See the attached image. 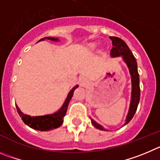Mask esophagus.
Wrapping results in <instances>:
<instances>
[{
	"instance_id": "34e87169",
	"label": "esophagus",
	"mask_w": 160,
	"mask_h": 160,
	"mask_svg": "<svg viewBox=\"0 0 160 160\" xmlns=\"http://www.w3.org/2000/svg\"><path fill=\"white\" fill-rule=\"evenodd\" d=\"M80 84H81V85H85L86 83H87V82H88V80H87V78H86V77H81V78L80 79Z\"/></svg>"
}]
</instances>
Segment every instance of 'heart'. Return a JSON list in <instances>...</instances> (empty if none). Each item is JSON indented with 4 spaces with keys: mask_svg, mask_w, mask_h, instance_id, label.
I'll return each instance as SVG.
<instances>
[{
    "mask_svg": "<svg viewBox=\"0 0 160 160\" xmlns=\"http://www.w3.org/2000/svg\"><path fill=\"white\" fill-rule=\"evenodd\" d=\"M95 48H96V44H90V45L88 46V48H89V49H91V50L95 49Z\"/></svg>",
    "mask_w": 160,
    "mask_h": 160,
    "instance_id": "1",
    "label": "heart"
}]
</instances>
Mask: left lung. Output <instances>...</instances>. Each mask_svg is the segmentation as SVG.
Returning <instances> with one entry per match:
<instances>
[{
  "label": "left lung",
  "mask_w": 160,
  "mask_h": 160,
  "mask_svg": "<svg viewBox=\"0 0 160 160\" xmlns=\"http://www.w3.org/2000/svg\"><path fill=\"white\" fill-rule=\"evenodd\" d=\"M110 39L112 41V48L111 49L110 55L112 56V57H121L122 56L123 61L128 65L129 72H130L131 77H132V98H131L128 114L127 116L126 122L124 123V125H126L127 123H128L131 121V119L133 118L134 115L136 113L139 102V98H140L139 76L138 73L137 63H136V58L132 54V51L128 48V46L127 45L126 43L122 39L116 37H110ZM90 119L91 122L95 128L102 131H106V129L103 128L101 125L96 123L91 117Z\"/></svg>",
  "instance_id": "obj_1"
}]
</instances>
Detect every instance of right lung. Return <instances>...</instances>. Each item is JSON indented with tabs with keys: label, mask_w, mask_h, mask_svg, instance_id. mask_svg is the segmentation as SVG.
<instances>
[{
	"label": "right lung",
	"mask_w": 160,
	"mask_h": 160,
	"mask_svg": "<svg viewBox=\"0 0 160 160\" xmlns=\"http://www.w3.org/2000/svg\"><path fill=\"white\" fill-rule=\"evenodd\" d=\"M45 39L51 40L52 41H58V39L57 38H53V37L52 38L50 37H44V38L41 39L39 41L45 40ZM77 88H78V85L75 86L70 91L67 98H66L65 101H64V104L62 105V107L60 108V110L57 111L55 113H53V114L45 115V116H28V115L24 114L20 110L19 108L17 107V105H16L17 112H18L19 116L21 117L23 122L26 125H28V127H30L31 128L41 131V132H43V131H50L57 128L61 126V124L64 122V117L66 115V112H67L68 106V103H69L70 100H71L72 97L75 89Z\"/></svg>",
	"instance_id": "add662e5"
}]
</instances>
